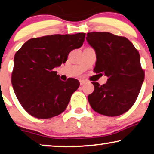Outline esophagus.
Instances as JSON below:
<instances>
[{
    "instance_id": "34e87169",
    "label": "esophagus",
    "mask_w": 154,
    "mask_h": 154,
    "mask_svg": "<svg viewBox=\"0 0 154 154\" xmlns=\"http://www.w3.org/2000/svg\"><path fill=\"white\" fill-rule=\"evenodd\" d=\"M86 81L85 80H80V85H82L83 84H85V83H86Z\"/></svg>"
}]
</instances>
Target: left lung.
Returning <instances> with one entry per match:
<instances>
[{
	"instance_id": "8db88e82",
	"label": "left lung",
	"mask_w": 154,
	"mask_h": 154,
	"mask_svg": "<svg viewBox=\"0 0 154 154\" xmlns=\"http://www.w3.org/2000/svg\"><path fill=\"white\" fill-rule=\"evenodd\" d=\"M86 39L96 53L93 71L108 77L102 85L92 82L95 89L88 96L90 105L101 115H122L137 100L144 80L139 51L128 39L109 32H88Z\"/></svg>"
}]
</instances>
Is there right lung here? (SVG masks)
<instances>
[{
	"mask_svg": "<svg viewBox=\"0 0 154 154\" xmlns=\"http://www.w3.org/2000/svg\"><path fill=\"white\" fill-rule=\"evenodd\" d=\"M85 36L78 33L32 38L16 52L12 85L22 107L32 116L49 119L66 109L80 83L73 78L62 81L54 69L83 45Z\"/></svg>",
	"mask_w": 154,
	"mask_h": 154,
	"instance_id": "1",
	"label": "right lung"
}]
</instances>
